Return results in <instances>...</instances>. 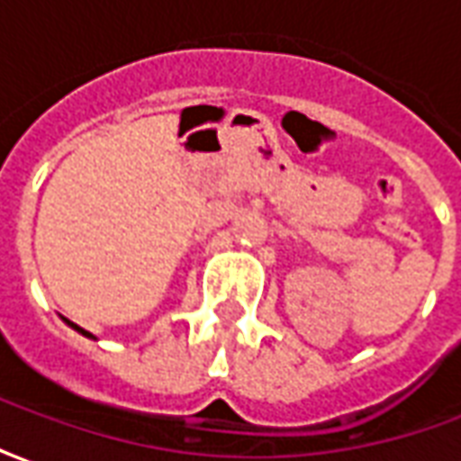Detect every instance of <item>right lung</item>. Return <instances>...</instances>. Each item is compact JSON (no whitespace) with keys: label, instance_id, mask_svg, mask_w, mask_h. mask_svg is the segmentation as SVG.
Instances as JSON below:
<instances>
[{"label":"right lung","instance_id":"add662e5","mask_svg":"<svg viewBox=\"0 0 461 461\" xmlns=\"http://www.w3.org/2000/svg\"><path fill=\"white\" fill-rule=\"evenodd\" d=\"M61 319H64V316H61ZM64 321H66V326H71V329H74V330H78V333H81V336H86V339H91V340H98V339H95V336H94V333H88V330H86V329H81V326H76L74 321H68V319H64Z\"/></svg>","mask_w":461,"mask_h":461}]
</instances>
